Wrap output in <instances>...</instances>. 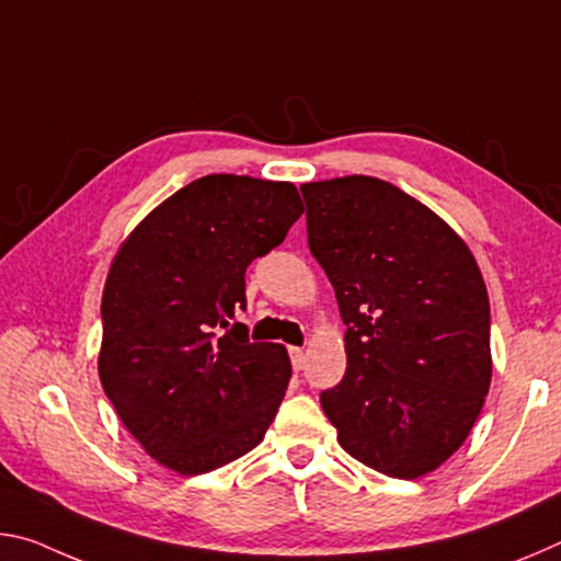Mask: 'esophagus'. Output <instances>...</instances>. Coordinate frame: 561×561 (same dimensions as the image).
<instances>
[{
  "instance_id": "obj_1",
  "label": "esophagus",
  "mask_w": 561,
  "mask_h": 561,
  "mask_svg": "<svg viewBox=\"0 0 561 561\" xmlns=\"http://www.w3.org/2000/svg\"><path fill=\"white\" fill-rule=\"evenodd\" d=\"M289 356H291V366H294V371H301L304 364H307V354H304V348L291 346V348H289Z\"/></svg>"
}]
</instances>
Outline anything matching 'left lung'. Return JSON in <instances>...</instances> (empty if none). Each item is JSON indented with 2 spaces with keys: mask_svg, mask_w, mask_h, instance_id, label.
<instances>
[{
  "mask_svg": "<svg viewBox=\"0 0 561 561\" xmlns=\"http://www.w3.org/2000/svg\"><path fill=\"white\" fill-rule=\"evenodd\" d=\"M301 195L346 324V374L321 408L351 458L423 478L465 443L490 391L485 279L462 237L386 180L331 178Z\"/></svg>",
  "mask_w": 561,
  "mask_h": 561,
  "instance_id": "8db88e82",
  "label": "left lung"
}]
</instances>
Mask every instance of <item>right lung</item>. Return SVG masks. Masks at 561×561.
Masks as SVG:
<instances>
[{
	"mask_svg": "<svg viewBox=\"0 0 561 561\" xmlns=\"http://www.w3.org/2000/svg\"><path fill=\"white\" fill-rule=\"evenodd\" d=\"M304 213L291 183L205 175L118 247L101 299L99 376L121 423L178 474L222 468L262 443L287 393V348L247 341L244 272Z\"/></svg>",
	"mask_w": 561,
	"mask_h": 561,
	"instance_id": "right-lung-1",
	"label": "right lung"
}]
</instances>
